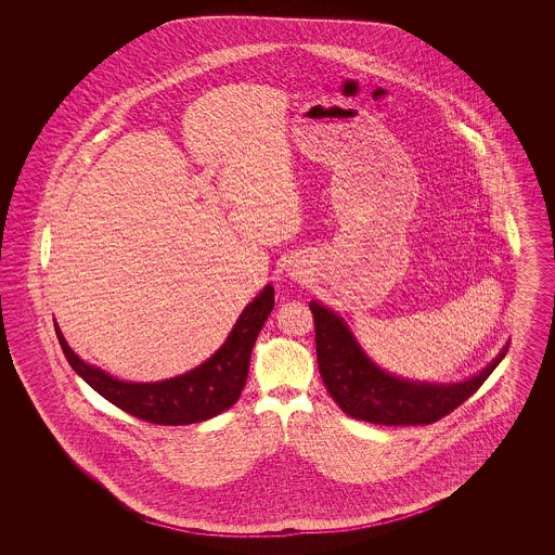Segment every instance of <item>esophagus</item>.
<instances>
[{"mask_svg": "<svg viewBox=\"0 0 555 555\" xmlns=\"http://www.w3.org/2000/svg\"><path fill=\"white\" fill-rule=\"evenodd\" d=\"M306 264H301V262H293L289 266V274L293 279H301V276H306Z\"/></svg>", "mask_w": 555, "mask_h": 555, "instance_id": "obj_1", "label": "esophagus"}]
</instances>
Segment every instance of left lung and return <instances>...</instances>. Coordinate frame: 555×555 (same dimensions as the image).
<instances>
[{
	"mask_svg": "<svg viewBox=\"0 0 555 555\" xmlns=\"http://www.w3.org/2000/svg\"><path fill=\"white\" fill-rule=\"evenodd\" d=\"M310 310L314 314L320 376L345 414L366 423L385 426L437 423L475 396L507 353L505 344L489 366L460 383L410 380L376 366L339 314L320 301H310Z\"/></svg>",
	"mask_w": 555,
	"mask_h": 555,
	"instance_id": "1",
	"label": "left lung"
}]
</instances>
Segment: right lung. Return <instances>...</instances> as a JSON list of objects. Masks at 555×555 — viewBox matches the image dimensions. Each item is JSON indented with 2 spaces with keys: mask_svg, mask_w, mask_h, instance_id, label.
<instances>
[{
  "mask_svg": "<svg viewBox=\"0 0 555 555\" xmlns=\"http://www.w3.org/2000/svg\"><path fill=\"white\" fill-rule=\"evenodd\" d=\"M272 308L274 287L266 285L245 306L227 341L211 358L197 369L158 383H129L109 376L106 370L80 360L66 344L60 326L55 322L53 326L68 364L91 389L141 421L181 426L210 421L237 403L247 380L251 349Z\"/></svg>",
  "mask_w": 555,
  "mask_h": 555,
  "instance_id": "1",
  "label": "right lung"
}]
</instances>
